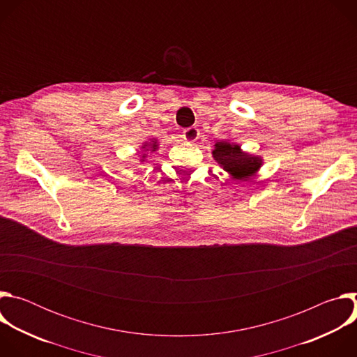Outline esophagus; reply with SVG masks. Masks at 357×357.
Returning a JSON list of instances; mask_svg holds the SVG:
<instances>
[{
    "label": "esophagus",
    "mask_w": 357,
    "mask_h": 357,
    "mask_svg": "<svg viewBox=\"0 0 357 357\" xmlns=\"http://www.w3.org/2000/svg\"><path fill=\"white\" fill-rule=\"evenodd\" d=\"M199 135H200V131L196 127H189L183 130V138L188 142H195L199 138Z\"/></svg>",
    "instance_id": "1"
}]
</instances>
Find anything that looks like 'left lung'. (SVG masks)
Here are the masks:
<instances>
[{"label":"left lung","instance_id":"obj_1","mask_svg":"<svg viewBox=\"0 0 357 357\" xmlns=\"http://www.w3.org/2000/svg\"><path fill=\"white\" fill-rule=\"evenodd\" d=\"M213 158L236 179H248L261 167V158L248 155L240 149V145L229 144L225 141L216 142L213 149Z\"/></svg>","mask_w":357,"mask_h":357}]
</instances>
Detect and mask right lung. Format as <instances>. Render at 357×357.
<instances>
[{"mask_svg":"<svg viewBox=\"0 0 357 357\" xmlns=\"http://www.w3.org/2000/svg\"><path fill=\"white\" fill-rule=\"evenodd\" d=\"M157 148H158V145H157V141H152L151 144H145V145L142 146V149H144V151H157ZM145 157H146V155L144 154L141 161H144V160H145Z\"/></svg>","mask_w":357,"mask_h":357,"instance_id":"1","label":"right lung"}]
</instances>
